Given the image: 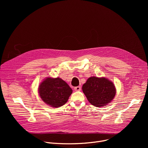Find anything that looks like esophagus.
Masks as SVG:
<instances>
[{
  "label": "esophagus",
  "instance_id": "esophagus-1",
  "mask_svg": "<svg viewBox=\"0 0 148 148\" xmlns=\"http://www.w3.org/2000/svg\"><path fill=\"white\" fill-rule=\"evenodd\" d=\"M74 90H75V91H80V90H81V87H80V86L75 87L74 88Z\"/></svg>",
  "mask_w": 148,
  "mask_h": 148
}]
</instances>
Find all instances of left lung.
Masks as SVG:
<instances>
[{
	"label": "left lung",
	"mask_w": 148,
	"mask_h": 148,
	"mask_svg": "<svg viewBox=\"0 0 148 148\" xmlns=\"http://www.w3.org/2000/svg\"><path fill=\"white\" fill-rule=\"evenodd\" d=\"M82 90L90 103L97 107L107 105L116 94L114 83L105 77H90L83 84Z\"/></svg>",
	"instance_id": "obj_1"
}]
</instances>
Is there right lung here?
Instances as JSON below:
<instances>
[{"instance_id":"obj_1","label":"right lung","mask_w":148,"mask_h":148,"mask_svg":"<svg viewBox=\"0 0 148 148\" xmlns=\"http://www.w3.org/2000/svg\"><path fill=\"white\" fill-rule=\"evenodd\" d=\"M38 91L41 99L54 108L64 105L73 92L68 84L58 77L45 79L39 85Z\"/></svg>"}]
</instances>
